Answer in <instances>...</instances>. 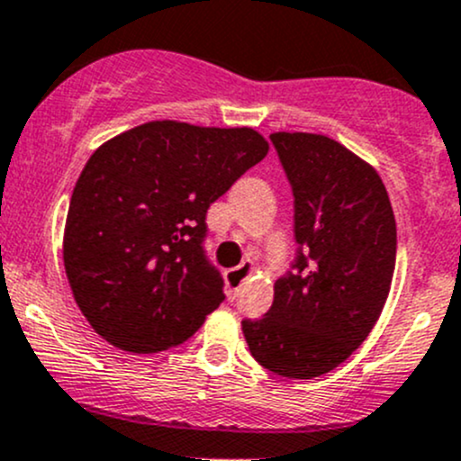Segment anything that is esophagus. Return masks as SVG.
Returning <instances> with one entry per match:
<instances>
[{"mask_svg":"<svg viewBox=\"0 0 461 461\" xmlns=\"http://www.w3.org/2000/svg\"><path fill=\"white\" fill-rule=\"evenodd\" d=\"M254 269H256L254 263H251V260H245V263H240L239 267L227 271V274H225V283H227V289H230V298L236 292H239L240 285H243L245 280L249 278L251 274H254Z\"/></svg>","mask_w":461,"mask_h":461,"instance_id":"34e87169","label":"esophagus"}]
</instances>
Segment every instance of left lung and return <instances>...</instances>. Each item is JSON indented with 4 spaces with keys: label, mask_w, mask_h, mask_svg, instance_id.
<instances>
[{
    "label": "left lung",
    "mask_w": 461,
    "mask_h": 461,
    "mask_svg": "<svg viewBox=\"0 0 461 461\" xmlns=\"http://www.w3.org/2000/svg\"><path fill=\"white\" fill-rule=\"evenodd\" d=\"M294 190V269L276 280L260 320H243L260 366L312 380L347 360L375 327L395 269L397 231L384 183L345 145L312 132H274Z\"/></svg>",
    "instance_id": "1"
}]
</instances>
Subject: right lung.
Masks as SVG:
<instances>
[{
    "label": "right lung",
    "instance_id": "right-lung-1",
    "mask_svg": "<svg viewBox=\"0 0 461 461\" xmlns=\"http://www.w3.org/2000/svg\"><path fill=\"white\" fill-rule=\"evenodd\" d=\"M267 152L254 128L169 119L95 149L68 207L64 267L104 340L158 353L198 331L225 300L203 251L207 210Z\"/></svg>",
    "mask_w": 461,
    "mask_h": 461
}]
</instances>
